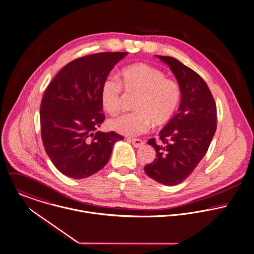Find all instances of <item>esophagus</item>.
<instances>
[{
  "label": "esophagus",
  "instance_id": "obj_1",
  "mask_svg": "<svg viewBox=\"0 0 254 254\" xmlns=\"http://www.w3.org/2000/svg\"><path fill=\"white\" fill-rule=\"evenodd\" d=\"M129 141L132 143V145H133L135 148H141V147H143L144 144H145V142H144L143 140H141V139H136V138H132V139H130Z\"/></svg>",
  "mask_w": 254,
  "mask_h": 254
}]
</instances>
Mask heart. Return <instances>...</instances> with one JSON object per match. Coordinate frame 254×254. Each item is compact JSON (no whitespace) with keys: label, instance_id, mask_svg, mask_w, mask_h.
<instances>
[{"label":"heart","instance_id":"heart-1","mask_svg":"<svg viewBox=\"0 0 254 254\" xmlns=\"http://www.w3.org/2000/svg\"><path fill=\"white\" fill-rule=\"evenodd\" d=\"M122 88L128 93H138L131 113L109 121L115 132L137 136L147 132L152 122L155 126L169 123L181 100V87L166 74L149 64L136 63L124 67L119 73V82L112 77L104 79L100 86V101L110 115L121 110Z\"/></svg>","mask_w":254,"mask_h":254}]
</instances>
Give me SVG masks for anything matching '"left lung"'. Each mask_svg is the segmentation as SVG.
Instances as JSON below:
<instances>
[{
	"label": "left lung",
	"mask_w": 254,
	"mask_h": 254,
	"mask_svg": "<svg viewBox=\"0 0 254 254\" xmlns=\"http://www.w3.org/2000/svg\"><path fill=\"white\" fill-rule=\"evenodd\" d=\"M167 63L181 87L179 112L148 144L157 158L145 167L148 176L167 186L184 181L206 155L217 129V107L205 81L173 57L159 56Z\"/></svg>",
	"instance_id": "obj_1"
}]
</instances>
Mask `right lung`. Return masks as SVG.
Returning a JSON list of instances; mask_svg holds the SVG:
<instances>
[{"label": "right lung", "mask_w": 254, "mask_h": 254, "mask_svg": "<svg viewBox=\"0 0 254 254\" xmlns=\"http://www.w3.org/2000/svg\"><path fill=\"white\" fill-rule=\"evenodd\" d=\"M127 52L90 54L68 63L47 86L40 105L41 138L60 172L88 177L108 162L113 145L124 138L96 132L104 121L100 86Z\"/></svg>", "instance_id": "obj_1"}]
</instances>
